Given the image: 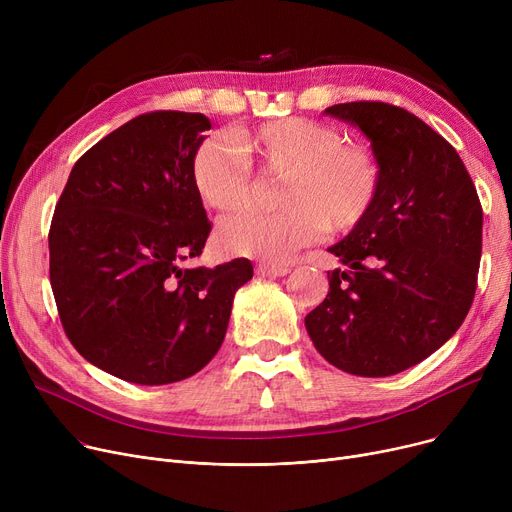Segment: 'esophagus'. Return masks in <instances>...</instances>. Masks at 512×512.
Here are the masks:
<instances>
[{"label":"esophagus","mask_w":512,"mask_h":512,"mask_svg":"<svg viewBox=\"0 0 512 512\" xmlns=\"http://www.w3.org/2000/svg\"><path fill=\"white\" fill-rule=\"evenodd\" d=\"M257 276H274V278H280V276H286L290 274V267L288 265H270V263H259L255 267Z\"/></svg>","instance_id":"34e87169"}]
</instances>
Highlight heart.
<instances>
[{
	"instance_id": "heart-1",
	"label": "heart",
	"mask_w": 512,
	"mask_h": 512,
	"mask_svg": "<svg viewBox=\"0 0 512 512\" xmlns=\"http://www.w3.org/2000/svg\"><path fill=\"white\" fill-rule=\"evenodd\" d=\"M251 161L284 176L276 213H238L218 226L220 247L238 257L284 263L324 230L357 228L380 193V164L361 143H342L338 128L301 116L213 134L199 143L191 178L199 199L215 211L247 205Z\"/></svg>"
}]
</instances>
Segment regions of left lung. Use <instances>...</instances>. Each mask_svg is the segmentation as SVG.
I'll return each instance as SVG.
<instances>
[{
  "label": "left lung",
  "mask_w": 512,
  "mask_h": 512,
  "mask_svg": "<svg viewBox=\"0 0 512 512\" xmlns=\"http://www.w3.org/2000/svg\"><path fill=\"white\" fill-rule=\"evenodd\" d=\"M359 128L380 164L367 218L328 251L346 270L305 328L334 367L361 378L405 371L454 336L477 288L483 211L454 147L402 107L338 103L324 112Z\"/></svg>",
  "instance_id": "left-lung-1"
}]
</instances>
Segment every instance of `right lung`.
<instances>
[{"label":"right lung","instance_id":"obj_1","mask_svg":"<svg viewBox=\"0 0 512 512\" xmlns=\"http://www.w3.org/2000/svg\"><path fill=\"white\" fill-rule=\"evenodd\" d=\"M203 114L151 112L80 157L53 211L49 278L68 340L116 378L164 386L220 351L249 259L182 267L211 224L191 164Z\"/></svg>","mask_w":512,"mask_h":512}]
</instances>
